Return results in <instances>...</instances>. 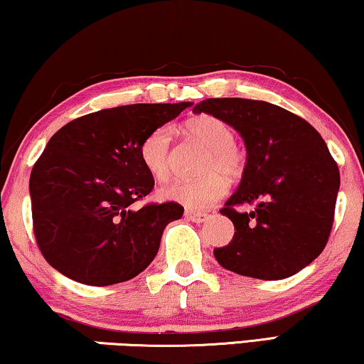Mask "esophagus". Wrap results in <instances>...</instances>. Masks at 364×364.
<instances>
[{
    "label": "esophagus",
    "mask_w": 364,
    "mask_h": 364,
    "mask_svg": "<svg viewBox=\"0 0 364 364\" xmlns=\"http://www.w3.org/2000/svg\"><path fill=\"white\" fill-rule=\"evenodd\" d=\"M186 218L188 221H193V223H203L208 220V213H200V211H192V210H187L186 211Z\"/></svg>",
    "instance_id": "esophagus-1"
}]
</instances>
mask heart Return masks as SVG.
Listing matches in <instances>:
<instances>
[{"label": "heart", "mask_w": 364, "mask_h": 364, "mask_svg": "<svg viewBox=\"0 0 364 364\" xmlns=\"http://www.w3.org/2000/svg\"><path fill=\"white\" fill-rule=\"evenodd\" d=\"M187 133L210 149L206 156L203 174L200 181H174L161 190L164 200L182 203L193 210H205L226 193L228 178H237L245 169V154L234 144L232 127L216 115H200L187 124ZM171 141L169 127H158L149 132L139 144V159L151 176L163 181L171 172Z\"/></svg>", "instance_id": "obj_1"}]
</instances>
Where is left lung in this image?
Wrapping results in <instances>:
<instances>
[{
	"instance_id": "obj_1",
	"label": "left lung",
	"mask_w": 364,
	"mask_h": 364,
	"mask_svg": "<svg viewBox=\"0 0 364 364\" xmlns=\"http://www.w3.org/2000/svg\"><path fill=\"white\" fill-rule=\"evenodd\" d=\"M193 112L220 117L247 149L242 181L221 208L236 232L213 250L218 264L259 279L303 270L326 247L333 225L340 172L326 141L304 119L264 100L206 99ZM242 204L253 211L239 212Z\"/></svg>"
}]
</instances>
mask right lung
Masks as SVG:
<instances>
[{"label":"right lung","instance_id":"obj_1","mask_svg":"<svg viewBox=\"0 0 364 364\" xmlns=\"http://www.w3.org/2000/svg\"><path fill=\"white\" fill-rule=\"evenodd\" d=\"M192 102L133 104L70 122L33 164V234L55 270L77 283L109 287L135 278L158 254L161 236L183 208L136 201L154 187L139 144Z\"/></svg>","mask_w":364,"mask_h":364}]
</instances>
